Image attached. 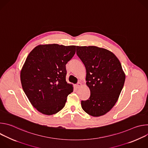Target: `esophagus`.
<instances>
[{"label":"esophagus","mask_w":148,"mask_h":148,"mask_svg":"<svg viewBox=\"0 0 148 148\" xmlns=\"http://www.w3.org/2000/svg\"><path fill=\"white\" fill-rule=\"evenodd\" d=\"M82 86V84L81 83V82H78L76 85H75V87L77 88H79L81 86Z\"/></svg>","instance_id":"esophagus-1"}]
</instances>
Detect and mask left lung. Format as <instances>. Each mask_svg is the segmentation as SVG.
I'll return each instance as SVG.
<instances>
[{
  "mask_svg": "<svg viewBox=\"0 0 148 148\" xmlns=\"http://www.w3.org/2000/svg\"><path fill=\"white\" fill-rule=\"evenodd\" d=\"M77 54L86 69V84L90 97L81 107L92 116H100L115 105L123 88L125 75L111 51L96 46H77Z\"/></svg>",
  "mask_w": 148,
  "mask_h": 148,
  "instance_id": "8db88e82",
  "label": "left lung"
}]
</instances>
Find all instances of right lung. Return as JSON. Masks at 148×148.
Wrapping results in <instances>:
<instances>
[{"label": "right lung", "instance_id": "1", "mask_svg": "<svg viewBox=\"0 0 148 148\" xmlns=\"http://www.w3.org/2000/svg\"><path fill=\"white\" fill-rule=\"evenodd\" d=\"M75 46L39 45L28 55L20 72L23 90L33 106L51 115L65 106L73 91L67 82L66 65L75 53Z\"/></svg>", "mask_w": 148, "mask_h": 148}]
</instances>
